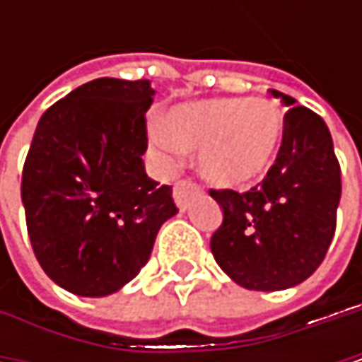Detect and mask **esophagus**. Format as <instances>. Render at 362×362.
Wrapping results in <instances>:
<instances>
[{"instance_id":"1","label":"esophagus","mask_w":362,"mask_h":362,"mask_svg":"<svg viewBox=\"0 0 362 362\" xmlns=\"http://www.w3.org/2000/svg\"><path fill=\"white\" fill-rule=\"evenodd\" d=\"M197 194H201V186L192 180H178L174 186V201L180 209H186Z\"/></svg>"}]
</instances>
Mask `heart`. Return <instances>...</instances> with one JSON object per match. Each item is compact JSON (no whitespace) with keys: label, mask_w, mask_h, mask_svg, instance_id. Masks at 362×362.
I'll return each mask as SVG.
<instances>
[{"label":"heart","mask_w":362,"mask_h":362,"mask_svg":"<svg viewBox=\"0 0 362 362\" xmlns=\"http://www.w3.org/2000/svg\"><path fill=\"white\" fill-rule=\"evenodd\" d=\"M283 132L281 110L266 98H214L174 109L168 125L151 127V140L165 155L201 151L203 178L241 188L272 168Z\"/></svg>","instance_id":"heart-1"}]
</instances>
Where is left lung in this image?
<instances>
[{
	"label": "left lung",
	"mask_w": 362,
	"mask_h": 362,
	"mask_svg": "<svg viewBox=\"0 0 362 362\" xmlns=\"http://www.w3.org/2000/svg\"><path fill=\"white\" fill-rule=\"evenodd\" d=\"M270 94L289 107L274 165L247 192L209 190L224 211L211 253L237 285L253 291L296 287L321 266L341 197V172L325 121L287 94Z\"/></svg>",
	"instance_id": "8db88e82"
}]
</instances>
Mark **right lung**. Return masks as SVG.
<instances>
[{"label":"right lung","instance_id":"right-lung-1","mask_svg":"<svg viewBox=\"0 0 362 362\" xmlns=\"http://www.w3.org/2000/svg\"><path fill=\"white\" fill-rule=\"evenodd\" d=\"M148 79L100 77L45 110L23 168L27 230L43 272L62 289L103 298L148 262L178 214L172 186L144 170Z\"/></svg>","mask_w":362,"mask_h":362}]
</instances>
